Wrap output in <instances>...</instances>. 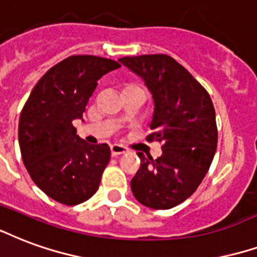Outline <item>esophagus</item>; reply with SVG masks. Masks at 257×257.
I'll return each instance as SVG.
<instances>
[{"label":"esophagus","mask_w":257,"mask_h":257,"mask_svg":"<svg viewBox=\"0 0 257 257\" xmlns=\"http://www.w3.org/2000/svg\"><path fill=\"white\" fill-rule=\"evenodd\" d=\"M110 151H111V155L113 157H117V155H122V154L128 153V150L122 146H119V144H113L111 147H110Z\"/></svg>","instance_id":"obj_1"}]
</instances>
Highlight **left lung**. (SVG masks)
Listing matches in <instances>:
<instances>
[{
  "mask_svg": "<svg viewBox=\"0 0 257 257\" xmlns=\"http://www.w3.org/2000/svg\"><path fill=\"white\" fill-rule=\"evenodd\" d=\"M119 62L140 76L153 94V121L147 142H162L157 159L140 158L131 181L143 206L169 210L185 201L206 177L218 143L215 109L206 88L166 54L123 57Z\"/></svg>",
  "mask_w": 257,
  "mask_h": 257,
  "instance_id": "left-lung-1",
  "label": "left lung"
}]
</instances>
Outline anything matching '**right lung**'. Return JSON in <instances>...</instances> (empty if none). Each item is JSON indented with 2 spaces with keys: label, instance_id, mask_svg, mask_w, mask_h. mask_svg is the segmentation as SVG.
Instances as JSON below:
<instances>
[{
  "label": "right lung",
  "instance_id": "1",
  "mask_svg": "<svg viewBox=\"0 0 257 257\" xmlns=\"http://www.w3.org/2000/svg\"><path fill=\"white\" fill-rule=\"evenodd\" d=\"M119 66L102 57H68L42 76L23 107L19 144L24 166L61 204H80L99 188L110 147L84 142L72 122L83 118L100 77Z\"/></svg>",
  "mask_w": 257,
  "mask_h": 257
}]
</instances>
